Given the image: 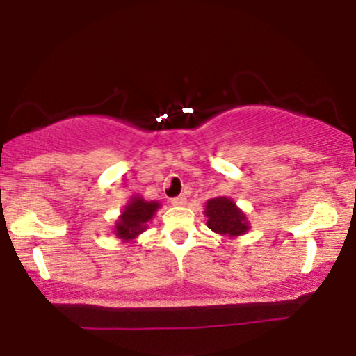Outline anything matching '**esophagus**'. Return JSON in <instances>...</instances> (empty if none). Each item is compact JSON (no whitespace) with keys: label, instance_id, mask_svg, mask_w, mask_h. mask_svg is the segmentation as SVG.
<instances>
[{"label":"esophagus","instance_id":"34e87169","mask_svg":"<svg viewBox=\"0 0 356 356\" xmlns=\"http://www.w3.org/2000/svg\"><path fill=\"white\" fill-rule=\"evenodd\" d=\"M170 204L172 206H184L186 204V195H177V197L170 199Z\"/></svg>","mask_w":356,"mask_h":356}]
</instances>
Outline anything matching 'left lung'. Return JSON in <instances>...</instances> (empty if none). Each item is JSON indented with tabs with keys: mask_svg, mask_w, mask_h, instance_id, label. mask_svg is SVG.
Instances as JSON below:
<instances>
[{
	"mask_svg": "<svg viewBox=\"0 0 356 356\" xmlns=\"http://www.w3.org/2000/svg\"><path fill=\"white\" fill-rule=\"evenodd\" d=\"M207 226L218 234L239 236L249 229L246 216L227 197L209 199L206 204Z\"/></svg>",
	"mask_w": 356,
	"mask_h": 356,
	"instance_id": "left-lung-1",
	"label": "left lung"
}]
</instances>
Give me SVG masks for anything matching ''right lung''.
<instances>
[{"mask_svg":"<svg viewBox=\"0 0 356 356\" xmlns=\"http://www.w3.org/2000/svg\"><path fill=\"white\" fill-rule=\"evenodd\" d=\"M157 207L159 204L155 201L145 202L140 197H136L134 201H130L115 226L117 238L129 241L136 238L137 234H140L145 229V222L152 219Z\"/></svg>","mask_w":356,"mask_h":356,"instance_id":"right-lung-1","label":"right lung"}]
</instances>
